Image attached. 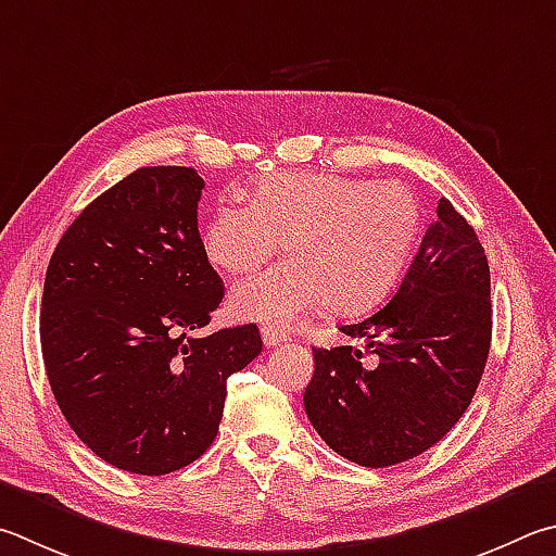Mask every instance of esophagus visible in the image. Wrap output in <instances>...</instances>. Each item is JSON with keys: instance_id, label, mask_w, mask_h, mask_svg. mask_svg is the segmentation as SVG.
Returning <instances> with one entry per match:
<instances>
[{"instance_id": "34e87169", "label": "esophagus", "mask_w": 556, "mask_h": 556, "mask_svg": "<svg viewBox=\"0 0 556 556\" xmlns=\"http://www.w3.org/2000/svg\"><path fill=\"white\" fill-rule=\"evenodd\" d=\"M262 340H265L267 348H279V345H287L289 336L281 330H275V328H265L262 330Z\"/></svg>"}]
</instances>
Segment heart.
Instances as JSON below:
<instances>
[{"mask_svg": "<svg viewBox=\"0 0 556 556\" xmlns=\"http://www.w3.org/2000/svg\"><path fill=\"white\" fill-rule=\"evenodd\" d=\"M420 206L396 179L338 173L262 177L248 204H218L201 228V252L220 271L250 275L285 243L289 260L238 285L228 308L240 320L287 328L326 304L336 316L381 301L416 245Z\"/></svg>", "mask_w": 556, "mask_h": 556, "instance_id": "b5f03b06", "label": "heart"}]
</instances>
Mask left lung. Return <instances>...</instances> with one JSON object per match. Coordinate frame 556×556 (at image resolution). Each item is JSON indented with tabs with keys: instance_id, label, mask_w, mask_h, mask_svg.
<instances>
[{
	"instance_id": "1",
	"label": "left lung",
	"mask_w": 556,
	"mask_h": 556,
	"mask_svg": "<svg viewBox=\"0 0 556 556\" xmlns=\"http://www.w3.org/2000/svg\"><path fill=\"white\" fill-rule=\"evenodd\" d=\"M352 345L313 350L306 416L330 450L381 469L418 457L454 428L491 348V271L477 233L447 199L387 306L340 326ZM365 354L377 366L361 367Z\"/></svg>"
}]
</instances>
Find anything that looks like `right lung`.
I'll use <instances>...</instances> for the list:
<instances>
[{"mask_svg": "<svg viewBox=\"0 0 556 556\" xmlns=\"http://www.w3.org/2000/svg\"><path fill=\"white\" fill-rule=\"evenodd\" d=\"M191 167H140L97 197L50 257L40 350L75 435L143 477L187 467L216 440L228 377L262 352L255 323L206 338L224 281L201 252Z\"/></svg>", "mask_w": 556, "mask_h": 556, "instance_id": "right-lung-1", "label": "right lung"}]
</instances>
